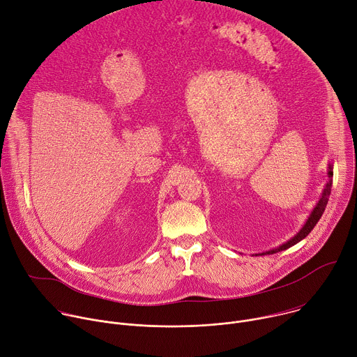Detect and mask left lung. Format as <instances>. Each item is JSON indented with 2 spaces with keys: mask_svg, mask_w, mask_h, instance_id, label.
I'll use <instances>...</instances> for the list:
<instances>
[{
  "mask_svg": "<svg viewBox=\"0 0 357 357\" xmlns=\"http://www.w3.org/2000/svg\"><path fill=\"white\" fill-rule=\"evenodd\" d=\"M328 177H329V181L326 183V185H325V188H324V191H322L321 199H319L318 203H316L314 208H313L312 213L309 214V217H307L306 222L303 224V227L292 236L291 240H288V241L284 243L282 245L276 247V248H272V250L265 251V252H261V254H255V255L275 254V252H280V251L288 250V248H291L292 245H295V244H298L299 241H302V240L305 238V236L314 228V225L318 224V221L321 220V217H322V214H324V211H325V208H326V204H328V202H329V195H331V190H332V177H333V165H332V163H329V167H328Z\"/></svg>",
  "mask_w": 357,
  "mask_h": 357,
  "instance_id": "left-lung-1",
  "label": "left lung"
}]
</instances>
